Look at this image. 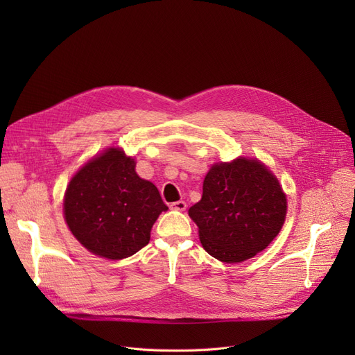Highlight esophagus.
I'll list each match as a JSON object with an SVG mask.
<instances>
[{
    "label": "esophagus",
    "instance_id": "34e87169",
    "mask_svg": "<svg viewBox=\"0 0 355 355\" xmlns=\"http://www.w3.org/2000/svg\"><path fill=\"white\" fill-rule=\"evenodd\" d=\"M171 209L177 210V211H184L185 209H187V204H185V201H175L171 204Z\"/></svg>",
    "mask_w": 355,
    "mask_h": 355
}]
</instances>
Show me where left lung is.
I'll return each mask as SVG.
<instances>
[{
  "mask_svg": "<svg viewBox=\"0 0 355 355\" xmlns=\"http://www.w3.org/2000/svg\"><path fill=\"white\" fill-rule=\"evenodd\" d=\"M288 200L268 165L252 157L214 162L202 196L189 210L201 246L225 263H239L265 250L281 232Z\"/></svg>",
  "mask_w": 355,
  "mask_h": 355,
  "instance_id": "left-lung-1",
  "label": "left lung"
}]
</instances>
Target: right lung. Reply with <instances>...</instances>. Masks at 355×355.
<instances>
[{"instance_id":"1","label":"right lung","mask_w":355,"mask_h":355,"mask_svg":"<svg viewBox=\"0 0 355 355\" xmlns=\"http://www.w3.org/2000/svg\"><path fill=\"white\" fill-rule=\"evenodd\" d=\"M135 158L107 146L70 178L63 197L64 221L79 243L95 256L121 260L151 239L168 207L155 185L135 171Z\"/></svg>"}]
</instances>
